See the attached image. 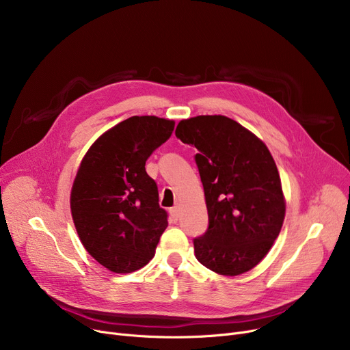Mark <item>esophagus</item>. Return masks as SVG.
Wrapping results in <instances>:
<instances>
[{"mask_svg":"<svg viewBox=\"0 0 350 350\" xmlns=\"http://www.w3.org/2000/svg\"><path fill=\"white\" fill-rule=\"evenodd\" d=\"M170 215H172V219L176 223L177 219L180 218V207L178 206H174L170 208Z\"/></svg>","mask_w":350,"mask_h":350,"instance_id":"obj_1","label":"esophagus"}]
</instances>
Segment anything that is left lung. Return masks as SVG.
Segmentation results:
<instances>
[{"mask_svg":"<svg viewBox=\"0 0 350 350\" xmlns=\"http://www.w3.org/2000/svg\"><path fill=\"white\" fill-rule=\"evenodd\" d=\"M176 136L194 144L208 211L196 258L215 273L235 277L258 265L281 232L285 196L267 144L238 122L206 115L180 120Z\"/></svg>","mask_w":350,"mask_h":350,"instance_id":"1","label":"left lung"}]
</instances>
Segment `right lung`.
<instances>
[{
	"label": "right lung",
	"mask_w": 350,
	"mask_h": 350,
	"mask_svg": "<svg viewBox=\"0 0 350 350\" xmlns=\"http://www.w3.org/2000/svg\"><path fill=\"white\" fill-rule=\"evenodd\" d=\"M173 129L174 120L132 116L100 135L79 164L70 190L72 219L85 250L109 271L144 267L169 226L144 164Z\"/></svg>",
	"instance_id": "1"
}]
</instances>
